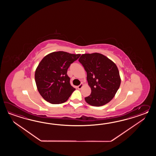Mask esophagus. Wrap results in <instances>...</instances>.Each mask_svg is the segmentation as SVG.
<instances>
[{
    "label": "esophagus",
    "mask_w": 156,
    "mask_h": 156,
    "mask_svg": "<svg viewBox=\"0 0 156 156\" xmlns=\"http://www.w3.org/2000/svg\"><path fill=\"white\" fill-rule=\"evenodd\" d=\"M83 86V83H81L80 85L77 86V88L79 89H81V88H82V87Z\"/></svg>",
    "instance_id": "34e87169"
}]
</instances>
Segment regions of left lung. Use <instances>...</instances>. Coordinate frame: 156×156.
Instances as JSON below:
<instances>
[{"label":"left lung","mask_w":156,"mask_h":156,"mask_svg":"<svg viewBox=\"0 0 156 156\" xmlns=\"http://www.w3.org/2000/svg\"><path fill=\"white\" fill-rule=\"evenodd\" d=\"M87 73V81L91 93L85 98L94 106H103L113 99L121 83L115 63L101 53L83 54L80 57Z\"/></svg>","instance_id":"left-lung-1"}]
</instances>
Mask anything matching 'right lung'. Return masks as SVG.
I'll return each instance as SVG.
<instances>
[{"label": "right lung", "mask_w": 156, "mask_h": 156, "mask_svg": "<svg viewBox=\"0 0 156 156\" xmlns=\"http://www.w3.org/2000/svg\"><path fill=\"white\" fill-rule=\"evenodd\" d=\"M63 51L53 52L43 57L35 71V81L40 95L53 104L66 102L75 89L70 85L67 71L80 56Z\"/></svg>", "instance_id": "right-lung-1"}]
</instances>
